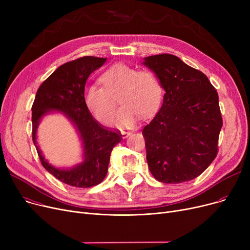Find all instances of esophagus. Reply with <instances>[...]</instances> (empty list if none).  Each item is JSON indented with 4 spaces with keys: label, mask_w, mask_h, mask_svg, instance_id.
Here are the masks:
<instances>
[{
    "label": "esophagus",
    "mask_w": 250,
    "mask_h": 250,
    "mask_svg": "<svg viewBox=\"0 0 250 250\" xmlns=\"http://www.w3.org/2000/svg\"><path fill=\"white\" fill-rule=\"evenodd\" d=\"M122 135H123V138L124 139H125V138H127V137H129L130 135H132V133L130 132H127V130H122Z\"/></svg>",
    "instance_id": "esophagus-1"
}]
</instances>
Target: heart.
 Segmentation results:
<instances>
[{"instance_id":"b5f03b06","label":"heart","mask_w":250,"mask_h":250,"mask_svg":"<svg viewBox=\"0 0 250 250\" xmlns=\"http://www.w3.org/2000/svg\"><path fill=\"white\" fill-rule=\"evenodd\" d=\"M100 82L103 87L86 86L84 101L88 110L103 124L112 118L117 97L122 107L110 124L123 126L132 125L139 115L149 117L162 100L161 84L151 71H137L127 64L117 63L101 75Z\"/></svg>"}]
</instances>
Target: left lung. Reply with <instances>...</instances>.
<instances>
[{
  "label": "left lung",
  "mask_w": 250,
  "mask_h": 250,
  "mask_svg": "<svg viewBox=\"0 0 250 250\" xmlns=\"http://www.w3.org/2000/svg\"><path fill=\"white\" fill-rule=\"evenodd\" d=\"M143 63L165 90L160 110L143 129L150 171L164 183L194 179L218 154L223 121L217 90L173 55L147 57Z\"/></svg>",
  "instance_id": "1"
}]
</instances>
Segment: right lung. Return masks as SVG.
<instances>
[{
    "instance_id": "add662e5",
    "label": "right lung",
    "mask_w": 250,
    "mask_h": 250,
    "mask_svg": "<svg viewBox=\"0 0 250 250\" xmlns=\"http://www.w3.org/2000/svg\"><path fill=\"white\" fill-rule=\"evenodd\" d=\"M105 62V58L83 57L62 64L39 86L31 108L32 140L42 166L71 187L87 188L99 185L106 176L113 147L122 141L120 130L100 125L84 101L88 77ZM54 110L62 112L73 123L83 144L84 161L70 169L57 168L47 164L37 146L38 125L43 115Z\"/></svg>"
}]
</instances>
